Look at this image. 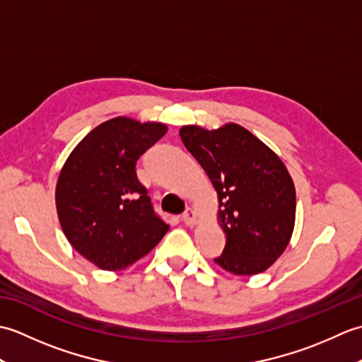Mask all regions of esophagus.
<instances>
[{"label":"esophagus","mask_w":362,"mask_h":362,"mask_svg":"<svg viewBox=\"0 0 362 362\" xmlns=\"http://www.w3.org/2000/svg\"><path fill=\"white\" fill-rule=\"evenodd\" d=\"M182 221L185 222L187 226H194L197 222V213L193 209H187L182 214Z\"/></svg>","instance_id":"1"}]
</instances>
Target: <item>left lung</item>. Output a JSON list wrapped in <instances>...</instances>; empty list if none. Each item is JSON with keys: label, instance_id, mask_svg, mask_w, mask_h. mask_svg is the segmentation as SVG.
Segmentation results:
<instances>
[{"label": "left lung", "instance_id": "obj_1", "mask_svg": "<svg viewBox=\"0 0 362 362\" xmlns=\"http://www.w3.org/2000/svg\"><path fill=\"white\" fill-rule=\"evenodd\" d=\"M180 138L218 191L219 222L227 238L214 261L236 275L266 271L294 230L296 189L283 161L238 124L218 130L185 126Z\"/></svg>", "mask_w": 362, "mask_h": 362}]
</instances>
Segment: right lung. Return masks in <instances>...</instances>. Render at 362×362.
I'll return each instance as SVG.
<instances>
[{
  "label": "right lung",
  "instance_id": "add662e5",
  "mask_svg": "<svg viewBox=\"0 0 362 362\" xmlns=\"http://www.w3.org/2000/svg\"><path fill=\"white\" fill-rule=\"evenodd\" d=\"M165 134L160 122L105 121L76 146L59 175L56 205L66 240L104 271L134 264L169 230L135 171Z\"/></svg>",
  "mask_w": 362,
  "mask_h": 362
}]
</instances>
